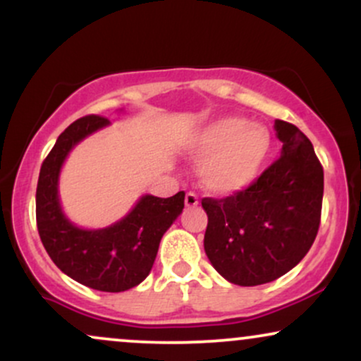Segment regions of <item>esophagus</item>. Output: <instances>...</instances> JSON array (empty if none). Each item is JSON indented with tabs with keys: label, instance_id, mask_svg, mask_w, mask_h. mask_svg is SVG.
Returning a JSON list of instances; mask_svg holds the SVG:
<instances>
[{
	"label": "esophagus",
	"instance_id": "esophagus-1",
	"mask_svg": "<svg viewBox=\"0 0 361 361\" xmlns=\"http://www.w3.org/2000/svg\"><path fill=\"white\" fill-rule=\"evenodd\" d=\"M185 205L188 207V209H192V207H197L198 205V197L192 192H188L185 195Z\"/></svg>",
	"mask_w": 361,
	"mask_h": 361
}]
</instances>
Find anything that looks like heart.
Here are the masks:
<instances>
[{"label": "heart", "instance_id": "b5f03b06", "mask_svg": "<svg viewBox=\"0 0 361 361\" xmlns=\"http://www.w3.org/2000/svg\"><path fill=\"white\" fill-rule=\"evenodd\" d=\"M273 151L271 132L243 117H221L200 127L188 142V154L204 164L202 181L219 195L247 188L261 175Z\"/></svg>", "mask_w": 361, "mask_h": 361}]
</instances>
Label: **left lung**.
<instances>
[{"instance_id": "1", "label": "left lung", "mask_w": 361, "mask_h": 361, "mask_svg": "<svg viewBox=\"0 0 361 361\" xmlns=\"http://www.w3.org/2000/svg\"><path fill=\"white\" fill-rule=\"evenodd\" d=\"M281 156L246 190L204 198V247L231 283L255 287L280 279L307 255L321 224L324 171L312 142L275 120Z\"/></svg>"}]
</instances>
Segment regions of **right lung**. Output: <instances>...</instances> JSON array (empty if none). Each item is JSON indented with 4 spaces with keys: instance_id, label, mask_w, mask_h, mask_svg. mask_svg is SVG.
<instances>
[{
    "instance_id": "1",
    "label": "right lung",
    "mask_w": 361,
    "mask_h": 361,
    "mask_svg": "<svg viewBox=\"0 0 361 361\" xmlns=\"http://www.w3.org/2000/svg\"><path fill=\"white\" fill-rule=\"evenodd\" d=\"M109 118L86 115L57 137L40 168L35 195L37 229L45 251L62 273L100 292H123L139 285L154 264L161 238L185 207V192L169 198L144 195L122 221L105 229L76 227L62 214L59 173L69 151Z\"/></svg>"
}]
</instances>
